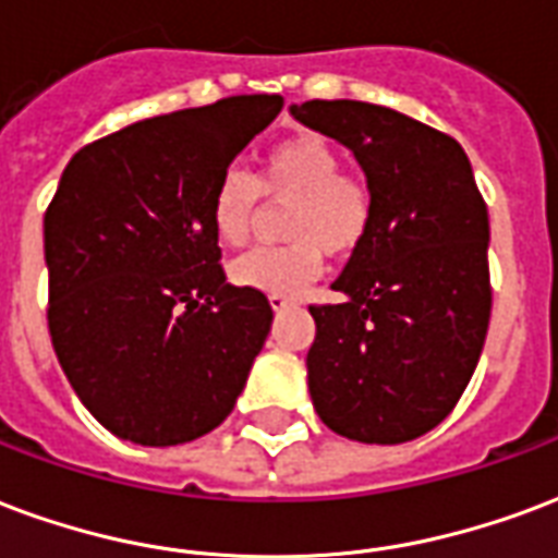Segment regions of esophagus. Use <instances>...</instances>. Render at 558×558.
Masks as SVG:
<instances>
[{
    "mask_svg": "<svg viewBox=\"0 0 558 558\" xmlns=\"http://www.w3.org/2000/svg\"><path fill=\"white\" fill-rule=\"evenodd\" d=\"M268 304H271V311H287V307H292L295 304V299H290V295H280V292H271L268 295Z\"/></svg>",
    "mask_w": 558,
    "mask_h": 558,
    "instance_id": "1",
    "label": "esophagus"
}]
</instances>
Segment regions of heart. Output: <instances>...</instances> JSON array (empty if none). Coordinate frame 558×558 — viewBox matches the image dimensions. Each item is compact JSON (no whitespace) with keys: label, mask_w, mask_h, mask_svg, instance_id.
<instances>
[{"label":"heart","mask_w":558,"mask_h":558,"mask_svg":"<svg viewBox=\"0 0 558 558\" xmlns=\"http://www.w3.org/2000/svg\"><path fill=\"white\" fill-rule=\"evenodd\" d=\"M263 195L295 201L283 247H254L230 266L236 287L259 292H299L322 271L325 251L352 254L369 233L373 192L361 177L342 171V156L328 138L299 132L268 147L259 174L227 171L213 195V227L221 242L239 245L251 233Z\"/></svg>","instance_id":"obj_1"}]
</instances>
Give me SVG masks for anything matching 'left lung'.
Wrapping results in <instances>:
<instances>
[{
    "mask_svg": "<svg viewBox=\"0 0 558 558\" xmlns=\"http://www.w3.org/2000/svg\"><path fill=\"white\" fill-rule=\"evenodd\" d=\"M337 138L373 192L369 233L313 304L307 384L322 423L361 444H405L447 420L490 322L488 206L456 138L361 100L290 106Z\"/></svg>",
    "mask_w": 558,
    "mask_h": 558,
    "instance_id": "obj_1",
    "label": "left lung"
}]
</instances>
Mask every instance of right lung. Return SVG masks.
<instances>
[{"instance_id": "obj_1", "label": "right lung", "mask_w": 558, "mask_h": 558, "mask_svg": "<svg viewBox=\"0 0 558 558\" xmlns=\"http://www.w3.org/2000/svg\"><path fill=\"white\" fill-rule=\"evenodd\" d=\"M283 109L227 97L85 144L44 216L49 337L111 435L177 447L227 420L271 328L259 290L230 287L213 195Z\"/></svg>"}]
</instances>
